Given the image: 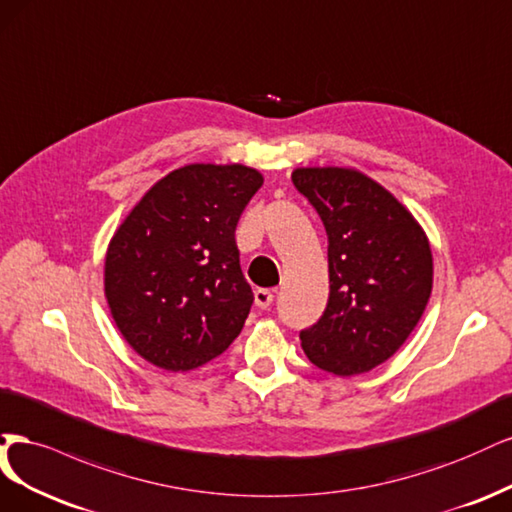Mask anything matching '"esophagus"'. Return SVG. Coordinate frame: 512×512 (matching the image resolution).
<instances>
[{"label":"esophagus","instance_id":"obj_1","mask_svg":"<svg viewBox=\"0 0 512 512\" xmlns=\"http://www.w3.org/2000/svg\"><path fill=\"white\" fill-rule=\"evenodd\" d=\"M274 302V293L270 289H257L255 291V306L268 308Z\"/></svg>","mask_w":512,"mask_h":512}]
</instances>
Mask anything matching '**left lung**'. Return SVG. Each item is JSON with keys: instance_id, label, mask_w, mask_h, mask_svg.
<instances>
[{"instance_id": "1", "label": "left lung", "mask_w": 512, "mask_h": 512, "mask_svg": "<svg viewBox=\"0 0 512 512\" xmlns=\"http://www.w3.org/2000/svg\"><path fill=\"white\" fill-rule=\"evenodd\" d=\"M291 180L319 212L329 242V300L300 332L302 349L325 372H370L406 342L430 300V240L385 187L357 170L298 168Z\"/></svg>"}]
</instances>
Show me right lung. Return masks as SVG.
I'll list each match as a JSON object with an SVG mask.
<instances>
[{"label": "right lung", "mask_w": 512, "mask_h": 512, "mask_svg": "<svg viewBox=\"0 0 512 512\" xmlns=\"http://www.w3.org/2000/svg\"><path fill=\"white\" fill-rule=\"evenodd\" d=\"M263 176L191 163L144 193L114 232L104 291L127 344L153 366L187 372L219 357L253 306L236 225Z\"/></svg>", "instance_id": "add662e5"}]
</instances>
